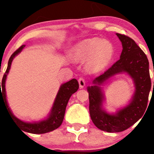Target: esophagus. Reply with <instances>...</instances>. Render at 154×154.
Listing matches in <instances>:
<instances>
[{"instance_id": "1", "label": "esophagus", "mask_w": 154, "mask_h": 154, "mask_svg": "<svg viewBox=\"0 0 154 154\" xmlns=\"http://www.w3.org/2000/svg\"><path fill=\"white\" fill-rule=\"evenodd\" d=\"M78 82H79V88H83L85 85V81L83 77H79L78 79Z\"/></svg>"}]
</instances>
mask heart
<instances>
[{
	"instance_id": "heart-1",
	"label": "heart",
	"mask_w": 154,
	"mask_h": 154,
	"mask_svg": "<svg viewBox=\"0 0 154 154\" xmlns=\"http://www.w3.org/2000/svg\"><path fill=\"white\" fill-rule=\"evenodd\" d=\"M73 54L79 59H88V69L98 72L110 63L114 55V47L110 42L103 41L102 39H88L74 48Z\"/></svg>"
}]
</instances>
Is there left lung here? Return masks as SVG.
Instances as JSON below:
<instances>
[{"label": "left lung", "mask_w": 154, "mask_h": 154, "mask_svg": "<svg viewBox=\"0 0 154 154\" xmlns=\"http://www.w3.org/2000/svg\"><path fill=\"white\" fill-rule=\"evenodd\" d=\"M116 35L123 48L120 59L93 80V84L96 85L88 88L92 121L98 129L108 132H122L142 117L147 108L151 88L149 62L146 55L130 37L119 33ZM121 72H127L131 76L135 82L136 92L129 105L115 115L108 114L102 109L103 96L99 85Z\"/></svg>", "instance_id": "1"}]
</instances>
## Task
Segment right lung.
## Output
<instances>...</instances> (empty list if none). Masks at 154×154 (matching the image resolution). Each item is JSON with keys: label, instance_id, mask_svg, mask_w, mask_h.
I'll return each instance as SVG.
<instances>
[{"label": "right lung", "instance_id": "1", "mask_svg": "<svg viewBox=\"0 0 154 154\" xmlns=\"http://www.w3.org/2000/svg\"><path fill=\"white\" fill-rule=\"evenodd\" d=\"M24 47H25L24 45L19 47L15 52H14V54L11 56L10 59L8 60L6 71L3 75L2 82H0V104L1 101L3 102L6 110L8 111V114L12 118L13 121L14 122L16 125H18L19 128L22 129L23 131L32 134L46 133V132L53 131V130H56L61 126L63 120V117H64L65 111H66V107L69 100L72 95L77 91L79 88V84L77 79H72L61 86L59 93L56 95L51 114L47 119L34 123H27L21 121L18 118L14 116V114L10 110L9 107H8V103H7L5 82H6V76L9 72L11 65V62L14 58L19 53H20ZM1 88H2V89H1Z\"/></svg>", "mask_w": 154, "mask_h": 154}]
</instances>
